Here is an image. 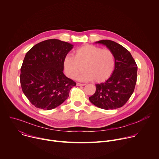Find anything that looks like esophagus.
Segmentation results:
<instances>
[{
  "label": "esophagus",
  "mask_w": 159,
  "mask_h": 159,
  "mask_svg": "<svg viewBox=\"0 0 159 159\" xmlns=\"http://www.w3.org/2000/svg\"><path fill=\"white\" fill-rule=\"evenodd\" d=\"M77 86H84L85 85L84 84H80V83H77Z\"/></svg>",
  "instance_id": "esophagus-1"
}]
</instances>
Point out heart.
<instances>
[{"label":"heart","mask_w":159,"mask_h":159,"mask_svg":"<svg viewBox=\"0 0 159 159\" xmlns=\"http://www.w3.org/2000/svg\"><path fill=\"white\" fill-rule=\"evenodd\" d=\"M115 63V57L111 50L92 44L79 47L75 51V57L68 55L63 60L64 70L68 77H76L84 67L86 71L79 79L93 80L96 82L108 79L114 71Z\"/></svg>","instance_id":"heart-1"}]
</instances>
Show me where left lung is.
I'll use <instances>...</instances> for the list:
<instances>
[{
	"instance_id": "8db88e82",
	"label": "left lung",
	"mask_w": 159,
	"mask_h": 159,
	"mask_svg": "<svg viewBox=\"0 0 159 159\" xmlns=\"http://www.w3.org/2000/svg\"><path fill=\"white\" fill-rule=\"evenodd\" d=\"M112 52L115 67L111 76L104 83L96 85V93L89 101L104 109L122 107L132 95L137 78V65L129 52L121 44L108 39L96 41Z\"/></svg>"
}]
</instances>
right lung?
<instances>
[{
    "mask_svg": "<svg viewBox=\"0 0 159 159\" xmlns=\"http://www.w3.org/2000/svg\"><path fill=\"white\" fill-rule=\"evenodd\" d=\"M74 45L57 39L41 41L26 54L20 68L22 92L36 107L50 110L61 104L76 85L63 72V60Z\"/></svg>",
    "mask_w": 159,
    "mask_h": 159,
    "instance_id": "1",
    "label": "right lung"
}]
</instances>
